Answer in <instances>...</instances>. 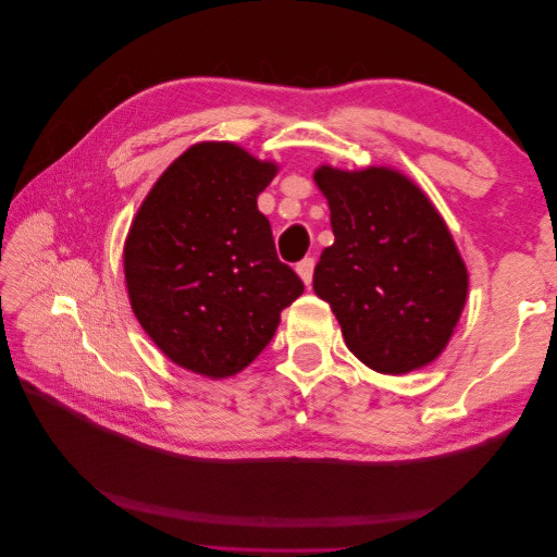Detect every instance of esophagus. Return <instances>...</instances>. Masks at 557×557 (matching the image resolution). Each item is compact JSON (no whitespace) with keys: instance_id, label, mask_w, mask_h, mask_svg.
I'll return each instance as SVG.
<instances>
[{"instance_id":"esophagus-1","label":"esophagus","mask_w":557,"mask_h":557,"mask_svg":"<svg viewBox=\"0 0 557 557\" xmlns=\"http://www.w3.org/2000/svg\"><path fill=\"white\" fill-rule=\"evenodd\" d=\"M313 267H315V262H313V258H305L301 262H297V274H299V278L305 281L307 285H311V278H313Z\"/></svg>"}]
</instances>
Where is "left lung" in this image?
Segmentation results:
<instances>
[{
    "label": "left lung",
    "mask_w": 557,
    "mask_h": 557,
    "mask_svg": "<svg viewBox=\"0 0 557 557\" xmlns=\"http://www.w3.org/2000/svg\"><path fill=\"white\" fill-rule=\"evenodd\" d=\"M334 244L313 290L332 307L352 356L407 374L442 356L467 301V267L428 195L387 166H318Z\"/></svg>",
    "instance_id": "8db88e82"
}]
</instances>
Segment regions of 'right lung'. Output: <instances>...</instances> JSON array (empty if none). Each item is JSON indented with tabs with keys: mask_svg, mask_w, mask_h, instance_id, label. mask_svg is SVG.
<instances>
[{
	"mask_svg": "<svg viewBox=\"0 0 557 557\" xmlns=\"http://www.w3.org/2000/svg\"><path fill=\"white\" fill-rule=\"evenodd\" d=\"M276 172L237 144H195L134 215L123 250L132 311L164 356L195 374L242 372L305 293L258 211Z\"/></svg>",
	"mask_w": 557,
	"mask_h": 557,
	"instance_id": "add662e5",
	"label": "right lung"
}]
</instances>
